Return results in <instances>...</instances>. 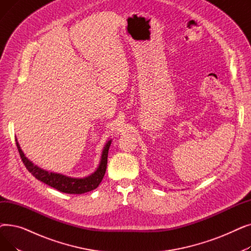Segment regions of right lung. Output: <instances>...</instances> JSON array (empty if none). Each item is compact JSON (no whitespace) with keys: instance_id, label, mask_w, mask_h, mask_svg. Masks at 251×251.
<instances>
[{"instance_id":"right-lung-1","label":"right lung","mask_w":251,"mask_h":251,"mask_svg":"<svg viewBox=\"0 0 251 251\" xmlns=\"http://www.w3.org/2000/svg\"><path fill=\"white\" fill-rule=\"evenodd\" d=\"M15 140L21 160L25 165L26 169L29 171V173H31V175H33L37 180L44 182L45 184H48L49 186L55 188L61 192L69 194H82L96 189L100 185V183L101 182L104 176L105 169H107L108 152L112 142L111 140H109L105 143V146L102 150L100 166L94 174H91L90 176H87L85 178H71L64 176L62 174L48 172V171H45L32 164L27 157L24 155L17 139Z\"/></svg>"}]
</instances>
